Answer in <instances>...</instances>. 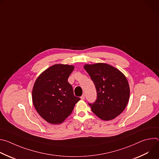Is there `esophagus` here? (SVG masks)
Masks as SVG:
<instances>
[{
    "label": "esophagus",
    "mask_w": 159,
    "mask_h": 159,
    "mask_svg": "<svg viewBox=\"0 0 159 159\" xmlns=\"http://www.w3.org/2000/svg\"><path fill=\"white\" fill-rule=\"evenodd\" d=\"M80 99H81L82 100H84V99H85V95L83 94V95L80 97Z\"/></svg>",
    "instance_id": "34e87169"
}]
</instances>
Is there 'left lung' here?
<instances>
[{
	"instance_id": "left-lung-1",
	"label": "left lung",
	"mask_w": 159,
	"mask_h": 159,
	"mask_svg": "<svg viewBox=\"0 0 159 159\" xmlns=\"http://www.w3.org/2000/svg\"><path fill=\"white\" fill-rule=\"evenodd\" d=\"M84 68L94 83L97 99L89 104L100 119L109 121L124 111L129 98V86L125 75L116 68L104 63L85 64Z\"/></svg>"
}]
</instances>
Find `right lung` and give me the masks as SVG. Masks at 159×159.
Returning a JSON list of instances; mask_svg holds the SVG:
<instances>
[{
  "label": "right lung",
  "instance_id": "right-lung-1",
  "mask_svg": "<svg viewBox=\"0 0 159 159\" xmlns=\"http://www.w3.org/2000/svg\"><path fill=\"white\" fill-rule=\"evenodd\" d=\"M74 69V65L55 64L43 71L34 82L33 103L40 116L50 124L63 123L80 99L74 96L68 82Z\"/></svg>",
  "mask_w": 159,
  "mask_h": 159
}]
</instances>
